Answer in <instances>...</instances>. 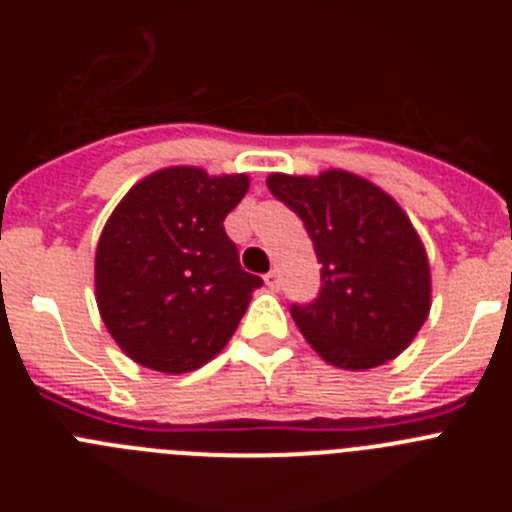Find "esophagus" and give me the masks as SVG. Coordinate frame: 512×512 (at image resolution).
Listing matches in <instances>:
<instances>
[{
  "label": "esophagus",
  "mask_w": 512,
  "mask_h": 512,
  "mask_svg": "<svg viewBox=\"0 0 512 512\" xmlns=\"http://www.w3.org/2000/svg\"><path fill=\"white\" fill-rule=\"evenodd\" d=\"M264 282H266V287L274 289V292H277V289L282 287V279H279V271H269V274H266V277H264Z\"/></svg>",
  "instance_id": "esophagus-1"
}]
</instances>
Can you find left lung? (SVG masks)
Masks as SVG:
<instances>
[{
  "label": "left lung",
  "instance_id": "1",
  "mask_svg": "<svg viewBox=\"0 0 512 512\" xmlns=\"http://www.w3.org/2000/svg\"><path fill=\"white\" fill-rule=\"evenodd\" d=\"M266 187L300 215L318 253L323 287L292 305L305 341L351 372L400 356L431 312V266L402 207L343 169L269 174Z\"/></svg>",
  "mask_w": 512,
  "mask_h": 512
}]
</instances>
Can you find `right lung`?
<instances>
[{"mask_svg": "<svg viewBox=\"0 0 512 512\" xmlns=\"http://www.w3.org/2000/svg\"><path fill=\"white\" fill-rule=\"evenodd\" d=\"M246 174L169 166L140 179L104 225L94 289L117 346L153 372L184 374L230 341L261 277L241 269L223 220Z\"/></svg>", "mask_w": 512, "mask_h": 512, "instance_id": "obj_1", "label": "right lung"}]
</instances>
